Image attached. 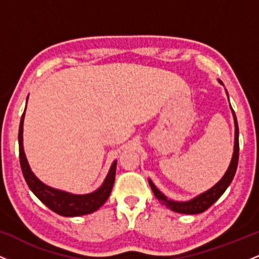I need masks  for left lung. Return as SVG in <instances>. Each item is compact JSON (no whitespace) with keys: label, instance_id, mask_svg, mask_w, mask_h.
Here are the masks:
<instances>
[{"label":"left lung","instance_id":"8db88e82","mask_svg":"<svg viewBox=\"0 0 259 259\" xmlns=\"http://www.w3.org/2000/svg\"><path fill=\"white\" fill-rule=\"evenodd\" d=\"M219 82L223 85L221 80H219ZM225 92H227L228 95L227 90H225ZM228 99H229V95H228ZM230 109H231V113H233L234 124H235L234 152H233V157H231L230 164H229L227 171H225V174L223 175L222 179L219 180L214 186H212L209 190L202 192V194L196 196V197L191 198V200L189 201H174L171 200V198H168L162 191H159V190L156 187V185L153 184V181L148 179V184H150L151 189H152L153 194L157 197V200H158L162 204H164L165 207H168L169 209L174 210V212L177 213H183V214H198V213L204 212V210L208 209V208L212 206V204L214 203V202L218 200L223 194H224L225 190H227L229 185L231 184V181L234 179V175L236 173L237 162H239V126H237L236 115H235V112L231 106H230Z\"/></svg>","mask_w":259,"mask_h":259}]
</instances>
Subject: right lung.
<instances>
[{
	"instance_id": "obj_1",
	"label": "right lung",
	"mask_w": 259,
	"mask_h": 259,
	"mask_svg": "<svg viewBox=\"0 0 259 259\" xmlns=\"http://www.w3.org/2000/svg\"><path fill=\"white\" fill-rule=\"evenodd\" d=\"M28 102V100H26ZM26 109V107H25ZM25 109L22 115L19 125V133H18V141H19V160L20 167H22L23 175L28 184L29 189L34 192V195L46 204L50 209L63 217H79L90 214V213L96 212L99 208L102 206L109 197L112 191L113 184L115 179V169H117V160L112 163L109 168L108 174H107L105 181L102 183L99 189L90 194L75 195L70 192L63 191V190L55 189L46 184H44L38 178L32 173L30 165H29L28 159H26L24 146H23V124H24Z\"/></svg>"
}]
</instances>
